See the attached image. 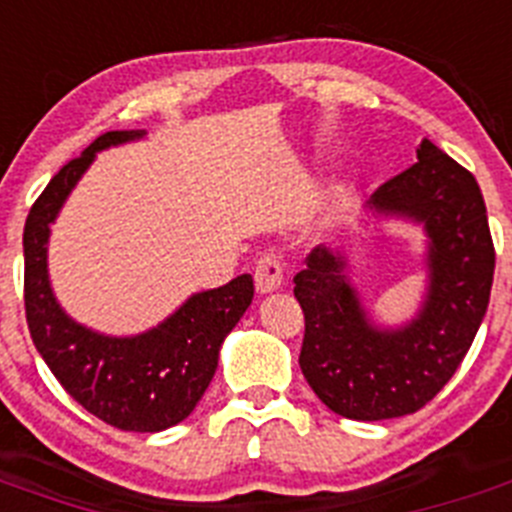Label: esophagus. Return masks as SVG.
Listing matches in <instances>:
<instances>
[{"label": "esophagus", "mask_w": 512, "mask_h": 512, "mask_svg": "<svg viewBox=\"0 0 512 512\" xmlns=\"http://www.w3.org/2000/svg\"><path fill=\"white\" fill-rule=\"evenodd\" d=\"M256 289H259V295H271V292H277L282 289L284 284V271H282V261L277 256H261L256 261Z\"/></svg>", "instance_id": "esophagus-1"}]
</instances>
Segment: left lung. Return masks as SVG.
<instances>
[{
  "label": "left lung",
  "instance_id": "left-lung-1",
  "mask_svg": "<svg viewBox=\"0 0 512 512\" xmlns=\"http://www.w3.org/2000/svg\"><path fill=\"white\" fill-rule=\"evenodd\" d=\"M418 161L366 202L379 220H405L425 235V292L400 325L366 310L348 253L312 248L295 277L305 312L300 369L328 410L348 420H387L431 402L454 377L490 305L495 248L479 184L428 138Z\"/></svg>",
  "mask_w": 512,
  "mask_h": 512
}]
</instances>
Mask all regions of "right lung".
Wrapping results in <instances>:
<instances>
[{
	"instance_id": "right-lung-1",
	"label": "right lung",
	"mask_w": 512,
	"mask_h": 512,
	"mask_svg": "<svg viewBox=\"0 0 512 512\" xmlns=\"http://www.w3.org/2000/svg\"><path fill=\"white\" fill-rule=\"evenodd\" d=\"M146 138L110 130L53 176L27 215L25 312L38 354L81 408L120 431L158 433L182 423L215 377L220 346L253 300L251 274L194 292L153 328L107 336L63 310L48 274L51 225L99 151Z\"/></svg>"
}]
</instances>
